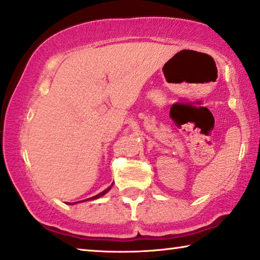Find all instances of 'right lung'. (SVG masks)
Instances as JSON below:
<instances>
[{
	"label": "right lung",
	"instance_id": "add662e5",
	"mask_svg": "<svg viewBox=\"0 0 260 260\" xmlns=\"http://www.w3.org/2000/svg\"><path fill=\"white\" fill-rule=\"evenodd\" d=\"M112 185L113 184H111V187H108L107 189H105V190L104 191H102L100 193H98V195H95V196H93V197H91V199H87V200H85V201H90V200H95V199H99V197H102V196H104L105 195V193L108 191V190H111V188H112ZM81 202H84V201H81ZM75 203H79V202H75ZM73 203V204H75ZM70 204V203H69Z\"/></svg>",
	"mask_w": 260,
	"mask_h": 260
}]
</instances>
